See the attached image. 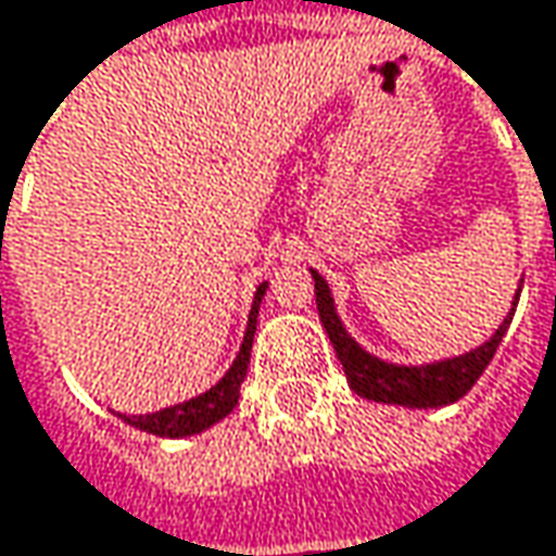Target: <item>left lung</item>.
I'll return each instance as SVG.
<instances>
[{"label": "left lung", "instance_id": "left-lung-1", "mask_svg": "<svg viewBox=\"0 0 556 556\" xmlns=\"http://www.w3.org/2000/svg\"><path fill=\"white\" fill-rule=\"evenodd\" d=\"M316 281V309L319 319L329 332V341L336 344L338 361L344 367V377L351 382V389L364 399L374 402H386V405H408V408H440L458 402L478 377L484 374V367L491 364V357L496 354L503 332L509 326L513 316L503 319V326L496 329V336L491 341H484L481 348L453 357V361H440V364H427V367H392L382 364L377 357H370L364 348H357V341L341 329L336 316V306L329 298V285L313 271ZM516 309V306H513Z\"/></svg>", "mask_w": 556, "mask_h": 556}]
</instances>
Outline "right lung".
<instances>
[{
    "mask_svg": "<svg viewBox=\"0 0 556 556\" xmlns=\"http://www.w3.org/2000/svg\"><path fill=\"white\" fill-rule=\"evenodd\" d=\"M265 294V285H258L256 300H253V309H250V326H247V336H243V348L233 361V367L227 370V377L220 379L218 386H212L205 395L199 399H189L182 405L174 408H164V412H154V415H139L126 417L132 427L148 430L154 437H189V433H199L212 424H218L220 417H227L237 408V399H240V386L247 377V367H250V351H253V332H256V316H258V300Z\"/></svg>",
    "mask_w": 556,
    "mask_h": 556,
    "instance_id": "add662e5",
    "label": "right lung"
}]
</instances>
